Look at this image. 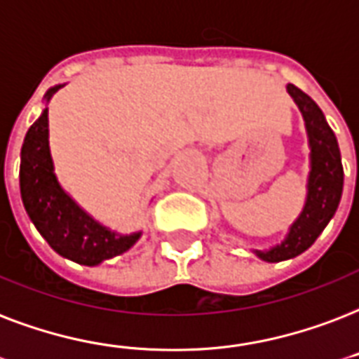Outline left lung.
Segmentation results:
<instances>
[{"mask_svg":"<svg viewBox=\"0 0 359 359\" xmlns=\"http://www.w3.org/2000/svg\"><path fill=\"white\" fill-rule=\"evenodd\" d=\"M288 92L299 107L307 126L311 144L309 191L303 212L292 224L288 237L267 252L256 250V254L265 262H283L305 252L333 218L343 194L344 173L337 137L325 122L320 107L305 92H301L294 84H288Z\"/></svg>","mask_w":359,"mask_h":359,"instance_id":"1","label":"left lung"}]
</instances>
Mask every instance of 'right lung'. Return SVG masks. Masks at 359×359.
<instances>
[{"mask_svg": "<svg viewBox=\"0 0 359 359\" xmlns=\"http://www.w3.org/2000/svg\"><path fill=\"white\" fill-rule=\"evenodd\" d=\"M60 86L46 92V101ZM20 194L29 220L48 245L67 259L97 265L135 245L141 233L118 235L95 222L62 190L48 149V109L27 130L20 152Z\"/></svg>", "mask_w": 359, "mask_h": 359, "instance_id": "obj_1", "label": "right lung"}]
</instances>
